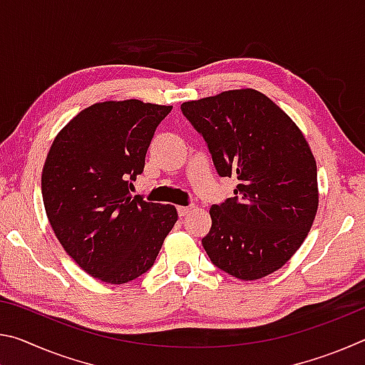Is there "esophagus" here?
Returning a JSON list of instances; mask_svg holds the SVG:
<instances>
[{
	"instance_id": "esophagus-1",
	"label": "esophagus",
	"mask_w": 365,
	"mask_h": 365,
	"mask_svg": "<svg viewBox=\"0 0 365 365\" xmlns=\"http://www.w3.org/2000/svg\"><path fill=\"white\" fill-rule=\"evenodd\" d=\"M193 206H180V207H178L177 209V211H178V215H180V217H187V215L191 212V211H193Z\"/></svg>"
}]
</instances>
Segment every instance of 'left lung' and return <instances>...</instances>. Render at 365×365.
<instances>
[{
  "instance_id": "obj_1",
  "label": "left lung",
  "mask_w": 365,
  "mask_h": 365,
  "mask_svg": "<svg viewBox=\"0 0 365 365\" xmlns=\"http://www.w3.org/2000/svg\"><path fill=\"white\" fill-rule=\"evenodd\" d=\"M206 140L220 177H237L235 196L209 209L201 240L215 267L257 280L283 267L304 242L319 207L317 164L299 127L252 88L182 104Z\"/></svg>"
}]
</instances>
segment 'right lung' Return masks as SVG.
I'll list each match as a JSON object with an SVG mask.
<instances>
[{
  "mask_svg": "<svg viewBox=\"0 0 365 365\" xmlns=\"http://www.w3.org/2000/svg\"><path fill=\"white\" fill-rule=\"evenodd\" d=\"M170 109L140 100L95 103L49 148L41 172L46 217L64 251L93 279L122 285L145 274L175 225V206L128 191Z\"/></svg>",
  "mask_w": 365,
  "mask_h": 365,
  "instance_id": "right-lung-1",
  "label": "right lung"
}]
</instances>
